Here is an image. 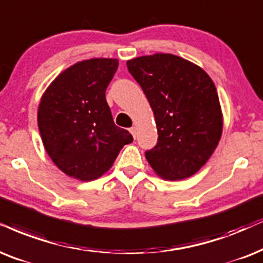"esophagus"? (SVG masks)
Segmentation results:
<instances>
[{"label": "esophagus", "mask_w": 263, "mask_h": 263, "mask_svg": "<svg viewBox=\"0 0 263 263\" xmlns=\"http://www.w3.org/2000/svg\"><path fill=\"white\" fill-rule=\"evenodd\" d=\"M136 131H137V128H136V127H131V128H129V132H131L132 136H134L135 138H136Z\"/></svg>", "instance_id": "1"}]
</instances>
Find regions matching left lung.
Returning <instances> with one entry per match:
<instances>
[{"label":"left lung","instance_id":"obj_1","mask_svg":"<svg viewBox=\"0 0 263 263\" xmlns=\"http://www.w3.org/2000/svg\"><path fill=\"white\" fill-rule=\"evenodd\" d=\"M155 116L158 143L145 158L158 176L178 181L200 170L222 135L215 84L200 66L168 53L127 61Z\"/></svg>","mask_w":263,"mask_h":263}]
</instances>
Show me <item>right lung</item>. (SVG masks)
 Instances as JSON below:
<instances>
[{
	"label": "right lung",
	"instance_id": "1",
	"mask_svg": "<svg viewBox=\"0 0 263 263\" xmlns=\"http://www.w3.org/2000/svg\"><path fill=\"white\" fill-rule=\"evenodd\" d=\"M118 59L82 61L59 74L43 93L37 122L46 152L70 177L92 181L114 164L134 141L112 120L105 91L118 70Z\"/></svg>",
	"mask_w": 263,
	"mask_h": 263
}]
</instances>
